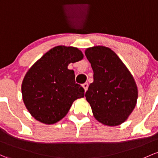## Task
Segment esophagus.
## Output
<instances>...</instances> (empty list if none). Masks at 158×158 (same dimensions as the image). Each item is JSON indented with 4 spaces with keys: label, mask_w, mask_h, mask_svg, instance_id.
Returning a JSON list of instances; mask_svg holds the SVG:
<instances>
[{
    "label": "esophagus",
    "mask_w": 158,
    "mask_h": 158,
    "mask_svg": "<svg viewBox=\"0 0 158 158\" xmlns=\"http://www.w3.org/2000/svg\"><path fill=\"white\" fill-rule=\"evenodd\" d=\"M82 87L84 88L85 92H86V91H87V89H88V87H89V84H88L87 82H85V83H84L83 85H82Z\"/></svg>",
    "instance_id": "esophagus-1"
}]
</instances>
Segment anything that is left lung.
I'll use <instances>...</instances> for the list:
<instances>
[{"instance_id": "8db88e82", "label": "left lung", "mask_w": 158, "mask_h": 158, "mask_svg": "<svg viewBox=\"0 0 158 158\" xmlns=\"http://www.w3.org/2000/svg\"><path fill=\"white\" fill-rule=\"evenodd\" d=\"M85 54L94 72V82L85 96L94 117L111 127L123 123L136 105L138 89L133 77L108 48L96 46Z\"/></svg>"}]
</instances>
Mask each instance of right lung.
I'll list each match as a JSON object with an SVG mask.
<instances>
[{
	"label": "right lung",
	"instance_id": "add662e5",
	"mask_svg": "<svg viewBox=\"0 0 158 158\" xmlns=\"http://www.w3.org/2000/svg\"><path fill=\"white\" fill-rule=\"evenodd\" d=\"M82 58L78 48L57 46L29 69L23 81L22 94L35 119L55 123L65 117L75 100L84 97V89L75 82L74 71L67 68Z\"/></svg>",
	"mask_w": 158,
	"mask_h": 158
}]
</instances>
